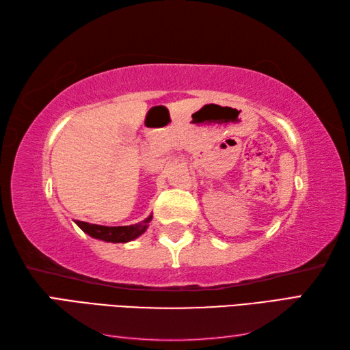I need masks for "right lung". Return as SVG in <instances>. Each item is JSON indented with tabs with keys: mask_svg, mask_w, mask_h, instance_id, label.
<instances>
[{
	"mask_svg": "<svg viewBox=\"0 0 350 350\" xmlns=\"http://www.w3.org/2000/svg\"><path fill=\"white\" fill-rule=\"evenodd\" d=\"M150 221H152V215L144 221H141L138 224H133V226L107 227V226H98V224H88V222H83V221H77V224L84 233L94 237V239L113 242V243H126L137 239V237L143 234L147 230L148 222Z\"/></svg>",
	"mask_w": 350,
	"mask_h": 350,
	"instance_id": "obj_1",
	"label": "right lung"
}]
</instances>
